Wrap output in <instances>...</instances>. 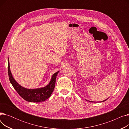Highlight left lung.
<instances>
[{
  "instance_id": "obj_1",
  "label": "left lung",
  "mask_w": 129,
  "mask_h": 129,
  "mask_svg": "<svg viewBox=\"0 0 129 129\" xmlns=\"http://www.w3.org/2000/svg\"><path fill=\"white\" fill-rule=\"evenodd\" d=\"M107 99H108V98H107V99L105 100H103V101H99V103H100V102H104V101H106V100H107ZM88 101H90V102H92H92H93V101H89V100H88ZM96 103H98V102H96Z\"/></svg>"
}]
</instances>
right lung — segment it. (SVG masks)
Listing matches in <instances>:
<instances>
[{
  "label": "right lung",
  "instance_id": "obj_1",
  "mask_svg": "<svg viewBox=\"0 0 129 129\" xmlns=\"http://www.w3.org/2000/svg\"><path fill=\"white\" fill-rule=\"evenodd\" d=\"M8 75L10 82L19 95L25 100L31 103H40L50 97L55 88L56 76L59 71L53 74L49 83L44 87L36 89H28L19 85L13 77L8 58Z\"/></svg>",
  "mask_w": 129,
  "mask_h": 129
}]
</instances>
